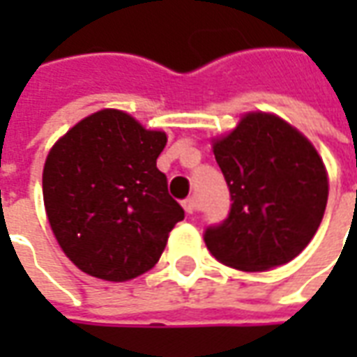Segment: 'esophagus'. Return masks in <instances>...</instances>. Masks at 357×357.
Instances as JSON below:
<instances>
[{"mask_svg": "<svg viewBox=\"0 0 357 357\" xmlns=\"http://www.w3.org/2000/svg\"><path fill=\"white\" fill-rule=\"evenodd\" d=\"M183 208H185L187 214H195L197 212V199L195 197H189L183 201Z\"/></svg>", "mask_w": 357, "mask_h": 357, "instance_id": "esophagus-1", "label": "esophagus"}]
</instances>
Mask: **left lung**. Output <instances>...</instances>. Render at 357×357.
Instances as JSON below:
<instances>
[{
  "mask_svg": "<svg viewBox=\"0 0 357 357\" xmlns=\"http://www.w3.org/2000/svg\"><path fill=\"white\" fill-rule=\"evenodd\" d=\"M231 212L204 233L218 262L268 271L291 262L321 224L329 176L306 135L273 112H247L231 132L212 137Z\"/></svg>",
  "mask_w": 357,
  "mask_h": 357,
  "instance_id": "left-lung-1",
  "label": "left lung"
}]
</instances>
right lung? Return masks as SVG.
<instances>
[{"label": "right lung", "mask_w": 357, "mask_h": 357, "mask_svg": "<svg viewBox=\"0 0 357 357\" xmlns=\"http://www.w3.org/2000/svg\"><path fill=\"white\" fill-rule=\"evenodd\" d=\"M168 135L124 110L89 114L55 141L43 164V204L66 258L97 279L124 283L155 268L185 212L156 158Z\"/></svg>", "instance_id": "right-lung-1"}]
</instances>
